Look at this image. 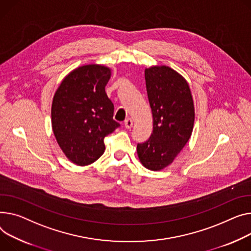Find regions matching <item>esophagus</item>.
<instances>
[{"mask_svg": "<svg viewBox=\"0 0 251 251\" xmlns=\"http://www.w3.org/2000/svg\"><path fill=\"white\" fill-rule=\"evenodd\" d=\"M124 125H125V128L126 129H131L132 126H133V120L131 118H128L125 120L124 122Z\"/></svg>", "mask_w": 251, "mask_h": 251, "instance_id": "obj_1", "label": "esophagus"}]
</instances>
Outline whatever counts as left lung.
<instances>
[{
	"label": "left lung",
	"instance_id": "8db88e82",
	"mask_svg": "<svg viewBox=\"0 0 251 251\" xmlns=\"http://www.w3.org/2000/svg\"><path fill=\"white\" fill-rule=\"evenodd\" d=\"M148 101L153 131L137 144L140 162L150 171L170 165L189 141L194 127L195 108L188 81L165 65L145 69Z\"/></svg>",
	"mask_w": 251,
	"mask_h": 251
}]
</instances>
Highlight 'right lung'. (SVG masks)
I'll use <instances>...</instances> for the list:
<instances>
[{"mask_svg":"<svg viewBox=\"0 0 251 251\" xmlns=\"http://www.w3.org/2000/svg\"><path fill=\"white\" fill-rule=\"evenodd\" d=\"M111 69L87 64L71 72L56 90L51 124L56 141L77 165L95 162L105 151L104 138L120 124L113 120L114 105L105 87Z\"/></svg>","mask_w":251,"mask_h":251,"instance_id":"1","label":"right lung"}]
</instances>
